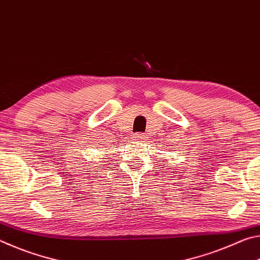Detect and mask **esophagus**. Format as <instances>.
<instances>
[{
  "label": "esophagus",
  "mask_w": 260,
  "mask_h": 260,
  "mask_svg": "<svg viewBox=\"0 0 260 260\" xmlns=\"http://www.w3.org/2000/svg\"><path fill=\"white\" fill-rule=\"evenodd\" d=\"M144 139L146 138H144V136L140 133H136L133 135V140L136 141V142H144Z\"/></svg>",
  "instance_id": "34e87169"
}]
</instances>
